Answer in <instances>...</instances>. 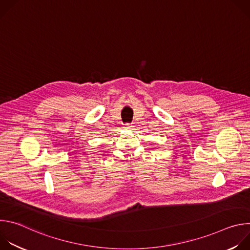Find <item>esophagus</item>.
Returning a JSON list of instances; mask_svg holds the SVG:
<instances>
[{"instance_id": "esophagus-1", "label": "esophagus", "mask_w": 250, "mask_h": 250, "mask_svg": "<svg viewBox=\"0 0 250 250\" xmlns=\"http://www.w3.org/2000/svg\"><path fill=\"white\" fill-rule=\"evenodd\" d=\"M126 125V128H131V127H132V126H133V125H129V124H126V125Z\"/></svg>"}]
</instances>
